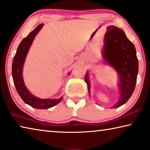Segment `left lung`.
Listing matches in <instances>:
<instances>
[{
    "label": "left lung",
    "mask_w": 150,
    "mask_h": 150,
    "mask_svg": "<svg viewBox=\"0 0 150 150\" xmlns=\"http://www.w3.org/2000/svg\"><path fill=\"white\" fill-rule=\"evenodd\" d=\"M102 56L105 62L111 66L119 76L117 87L120 98L113 108L121 106L132 96L136 87L138 73V60L134 44L126 37L122 29L115 26L107 27L104 36V47ZM84 80L90 94V82L88 72Z\"/></svg>",
    "instance_id": "8db88e82"
}]
</instances>
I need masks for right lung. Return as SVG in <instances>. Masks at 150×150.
Wrapping results in <instances>:
<instances>
[{
  "label": "right lung",
  "instance_id": "add662e5",
  "mask_svg": "<svg viewBox=\"0 0 150 150\" xmlns=\"http://www.w3.org/2000/svg\"><path fill=\"white\" fill-rule=\"evenodd\" d=\"M44 24H40L30 33L20 43L16 53L13 58L12 65V75L16 91L26 104L37 109H48L58 104L63 97L58 99H42L30 94L24 84L23 77V68L30 46L36 34L40 31ZM70 74V73L68 74Z\"/></svg>",
  "mask_w": 150,
  "mask_h": 150
}]
</instances>
